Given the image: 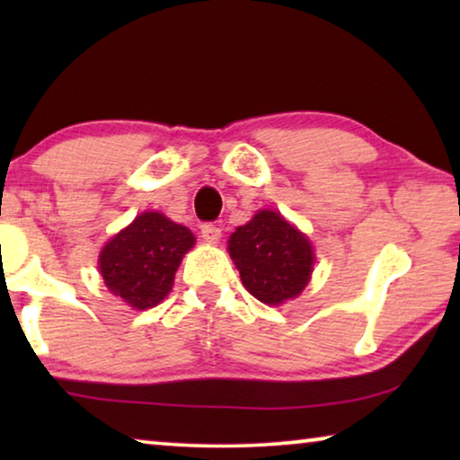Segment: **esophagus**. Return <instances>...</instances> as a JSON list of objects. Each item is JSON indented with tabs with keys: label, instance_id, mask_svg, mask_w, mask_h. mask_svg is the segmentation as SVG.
<instances>
[{
	"label": "esophagus",
	"instance_id": "34e87169",
	"mask_svg": "<svg viewBox=\"0 0 460 460\" xmlns=\"http://www.w3.org/2000/svg\"><path fill=\"white\" fill-rule=\"evenodd\" d=\"M200 234H203L205 243L216 244L219 238H222V230H219L216 224H203V226H200Z\"/></svg>",
	"mask_w": 460,
	"mask_h": 460
}]
</instances>
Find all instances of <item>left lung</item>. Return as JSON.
<instances>
[{"label": "left lung", "instance_id": "1", "mask_svg": "<svg viewBox=\"0 0 460 460\" xmlns=\"http://www.w3.org/2000/svg\"><path fill=\"white\" fill-rule=\"evenodd\" d=\"M228 253L247 291L261 304L280 305L310 282L314 249L304 232L280 213L261 209L228 238Z\"/></svg>", "mask_w": 460, "mask_h": 460}]
</instances>
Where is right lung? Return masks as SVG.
<instances>
[{
    "label": "right lung",
    "mask_w": 460,
    "mask_h": 460,
    "mask_svg": "<svg viewBox=\"0 0 460 460\" xmlns=\"http://www.w3.org/2000/svg\"><path fill=\"white\" fill-rule=\"evenodd\" d=\"M194 247V234L159 211H144L100 251L104 285L134 310L161 304L173 287L181 257Z\"/></svg>",
    "instance_id": "add662e5"
}]
</instances>
